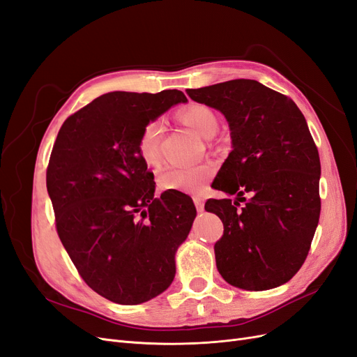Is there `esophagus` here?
I'll use <instances>...</instances> for the list:
<instances>
[{
  "label": "esophagus",
  "mask_w": 357,
  "mask_h": 357,
  "mask_svg": "<svg viewBox=\"0 0 357 357\" xmlns=\"http://www.w3.org/2000/svg\"><path fill=\"white\" fill-rule=\"evenodd\" d=\"M193 202H195L197 211H198V213H202V211H204V199L199 198V197H195V198H193Z\"/></svg>",
  "instance_id": "1"
}]
</instances>
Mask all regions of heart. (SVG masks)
I'll use <instances>...</instances> for the list:
<instances>
[{"label": "heart", "instance_id": "heart-1", "mask_svg": "<svg viewBox=\"0 0 357 357\" xmlns=\"http://www.w3.org/2000/svg\"><path fill=\"white\" fill-rule=\"evenodd\" d=\"M178 117L183 123L192 128L198 135L211 138L219 128V121L207 105L192 104L180 110ZM165 125L162 119L147 121L137 138V152L146 164L158 165L160 160V142ZM214 174L211 164H197L190 167H168L158 176V185L162 190H178L186 193H201Z\"/></svg>", "mask_w": 357, "mask_h": 357}]
</instances>
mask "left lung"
<instances>
[{
  "label": "left lung",
  "mask_w": 357,
  "mask_h": 357,
  "mask_svg": "<svg viewBox=\"0 0 357 357\" xmlns=\"http://www.w3.org/2000/svg\"><path fill=\"white\" fill-rule=\"evenodd\" d=\"M186 92L222 112L231 129L234 149L213 186L236 199L205 202L223 222L214 244L220 275L245 290L287 283L305 262L320 218V158L304 114L289 96L256 80Z\"/></svg>",
  "instance_id": "8db88e82"
}]
</instances>
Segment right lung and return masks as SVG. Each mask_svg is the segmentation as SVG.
Segmentation results:
<instances>
[{
  "label": "right lung",
  "instance_id": "obj_1",
  "mask_svg": "<svg viewBox=\"0 0 357 357\" xmlns=\"http://www.w3.org/2000/svg\"><path fill=\"white\" fill-rule=\"evenodd\" d=\"M186 101L177 89L101 95L63 122L53 146L46 183L58 235L84 283L116 304L168 289L195 220L185 193L155 198L137 152L143 125Z\"/></svg>",
  "mask_w": 357,
  "mask_h": 357
}]
</instances>
